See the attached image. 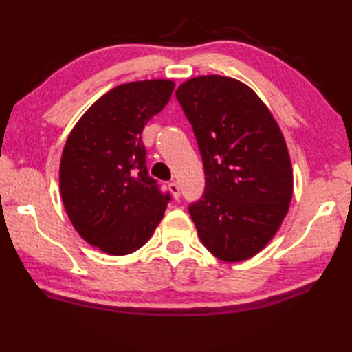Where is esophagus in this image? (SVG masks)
Instances as JSON below:
<instances>
[{
	"instance_id": "34e87169",
	"label": "esophagus",
	"mask_w": 352,
	"mask_h": 352,
	"mask_svg": "<svg viewBox=\"0 0 352 352\" xmlns=\"http://www.w3.org/2000/svg\"><path fill=\"white\" fill-rule=\"evenodd\" d=\"M169 190H170V193H172V197H174L175 199L180 198V186H178L177 182L169 183Z\"/></svg>"
}]
</instances>
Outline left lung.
I'll list each match as a JSON object with an SVG mask.
<instances>
[{
  "label": "left lung",
  "instance_id": "obj_1",
  "mask_svg": "<svg viewBox=\"0 0 352 352\" xmlns=\"http://www.w3.org/2000/svg\"><path fill=\"white\" fill-rule=\"evenodd\" d=\"M175 96L204 164V193L189 206L201 242L223 261L256 256L278 231L294 193L278 124L251 87L230 77L190 78Z\"/></svg>",
  "mask_w": 352,
  "mask_h": 352
}]
</instances>
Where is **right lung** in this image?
<instances>
[{
  "label": "right lung",
  "instance_id": "obj_1",
  "mask_svg": "<svg viewBox=\"0 0 352 352\" xmlns=\"http://www.w3.org/2000/svg\"><path fill=\"white\" fill-rule=\"evenodd\" d=\"M174 81L116 86L74 126L60 162V193L78 234L110 256L138 251L159 226L169 192L148 175L142 131L166 106Z\"/></svg>",
  "mask_w": 352,
  "mask_h": 352
}]
</instances>
